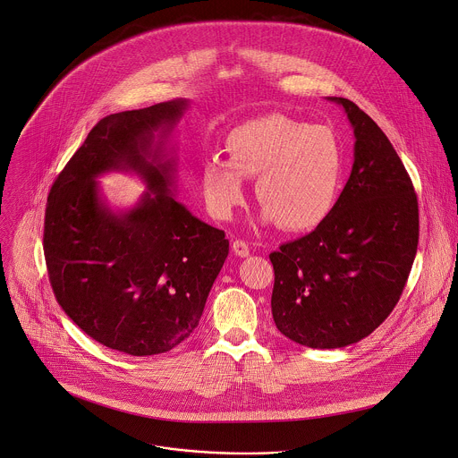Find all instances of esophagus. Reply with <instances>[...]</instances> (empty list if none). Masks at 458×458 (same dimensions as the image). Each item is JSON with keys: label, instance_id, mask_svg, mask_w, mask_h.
Here are the masks:
<instances>
[{"label": "esophagus", "instance_id": "obj_1", "mask_svg": "<svg viewBox=\"0 0 458 458\" xmlns=\"http://www.w3.org/2000/svg\"><path fill=\"white\" fill-rule=\"evenodd\" d=\"M232 250H233V253H235L237 257H242V259L250 255V248H248V244H246L244 241H241V239H235V241H233Z\"/></svg>", "mask_w": 458, "mask_h": 458}]
</instances>
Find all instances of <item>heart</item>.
Wrapping results in <instances>:
<instances>
[{"label":"heart","mask_w":458,"mask_h":458,"mask_svg":"<svg viewBox=\"0 0 458 458\" xmlns=\"http://www.w3.org/2000/svg\"><path fill=\"white\" fill-rule=\"evenodd\" d=\"M225 148L228 162L210 157L201 165V191L214 217L230 219L242 203V178H257L255 196L264 205V225L308 232L335 210L344 150L333 129L271 113L233 127Z\"/></svg>","instance_id":"obj_1"}]
</instances>
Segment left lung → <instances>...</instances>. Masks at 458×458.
Returning <instances> with one entry per match:
<instances>
[{
  "label": "left lung",
  "mask_w": 458,
  "mask_h": 458,
  "mask_svg": "<svg viewBox=\"0 0 458 458\" xmlns=\"http://www.w3.org/2000/svg\"><path fill=\"white\" fill-rule=\"evenodd\" d=\"M354 164L335 210L311 233L269 255L276 329L311 349H340L377 329L395 308L419 242L411 180L386 134L354 102Z\"/></svg>",
  "instance_id": "1"
}]
</instances>
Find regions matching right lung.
I'll use <instances>...</instances> for the list:
<instances>
[{
    "mask_svg": "<svg viewBox=\"0 0 458 458\" xmlns=\"http://www.w3.org/2000/svg\"><path fill=\"white\" fill-rule=\"evenodd\" d=\"M189 106L174 98L102 118L47 203L43 246L59 306L95 342L131 356L192 335L228 257L225 232L174 198L171 136ZM109 172H131L148 191L113 209L98 185Z\"/></svg>",
    "mask_w": 458,
    "mask_h": 458,
    "instance_id": "add662e5",
    "label": "right lung"
}]
</instances>
